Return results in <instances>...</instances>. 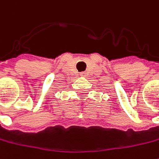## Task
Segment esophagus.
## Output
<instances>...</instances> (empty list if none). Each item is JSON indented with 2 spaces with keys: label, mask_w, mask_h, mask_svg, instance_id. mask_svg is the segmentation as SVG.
Here are the masks:
<instances>
[{
  "label": "esophagus",
  "mask_w": 159,
  "mask_h": 159,
  "mask_svg": "<svg viewBox=\"0 0 159 159\" xmlns=\"http://www.w3.org/2000/svg\"><path fill=\"white\" fill-rule=\"evenodd\" d=\"M84 75V74H83V73H82V74H81V75Z\"/></svg>",
  "instance_id": "esophagus-1"
}]
</instances>
